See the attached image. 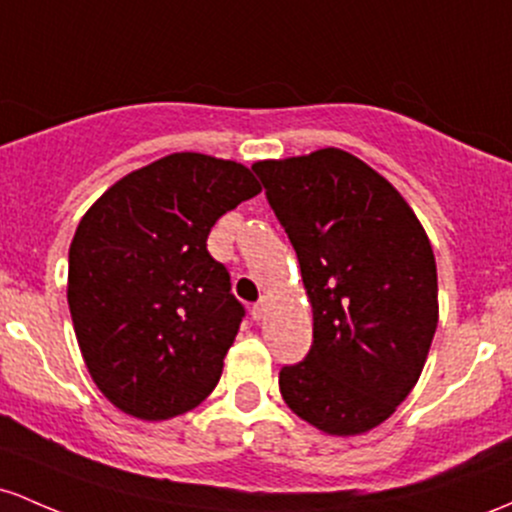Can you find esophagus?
<instances>
[{"instance_id": "obj_1", "label": "esophagus", "mask_w": 512, "mask_h": 512, "mask_svg": "<svg viewBox=\"0 0 512 512\" xmlns=\"http://www.w3.org/2000/svg\"><path fill=\"white\" fill-rule=\"evenodd\" d=\"M267 311H269V299H260L255 306H252V318L262 320L267 316Z\"/></svg>"}]
</instances>
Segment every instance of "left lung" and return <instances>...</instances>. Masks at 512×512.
I'll list each match as a JSON object with an SVG mask.
<instances>
[{
	"instance_id": "left-lung-1",
	"label": "left lung",
	"mask_w": 512,
	"mask_h": 512,
	"mask_svg": "<svg viewBox=\"0 0 512 512\" xmlns=\"http://www.w3.org/2000/svg\"><path fill=\"white\" fill-rule=\"evenodd\" d=\"M313 313L306 359L279 372L286 406L333 437L391 418L418 384L440 318L437 265L401 192L352 153L257 160Z\"/></svg>"
}]
</instances>
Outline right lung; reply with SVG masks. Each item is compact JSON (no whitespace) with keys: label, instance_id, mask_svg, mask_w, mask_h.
I'll use <instances>...</instances> for the list:
<instances>
[{"label":"right lung","instance_id":"right-lung-1","mask_svg":"<svg viewBox=\"0 0 512 512\" xmlns=\"http://www.w3.org/2000/svg\"><path fill=\"white\" fill-rule=\"evenodd\" d=\"M260 192L240 162L172 153L128 172L82 216L67 306L89 376L121 413L170 420L216 389L245 311L206 238Z\"/></svg>","mask_w":512,"mask_h":512}]
</instances>
